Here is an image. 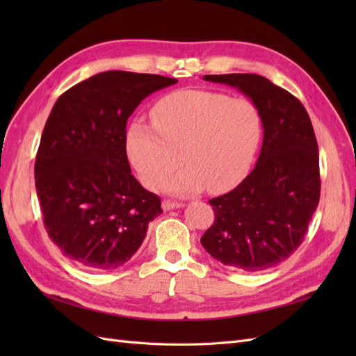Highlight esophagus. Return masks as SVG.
Returning <instances> with one entry per match:
<instances>
[{
    "instance_id": "obj_1",
    "label": "esophagus",
    "mask_w": 356,
    "mask_h": 356,
    "mask_svg": "<svg viewBox=\"0 0 356 356\" xmlns=\"http://www.w3.org/2000/svg\"><path fill=\"white\" fill-rule=\"evenodd\" d=\"M181 207H182V203L175 202V200H163V203H161V208H163L165 211L177 209V208H181Z\"/></svg>"
}]
</instances>
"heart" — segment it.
I'll list each match as a JSON object with an SVG mask.
<instances>
[{
  "label": "heart",
  "instance_id": "heart-1",
  "mask_svg": "<svg viewBox=\"0 0 356 356\" xmlns=\"http://www.w3.org/2000/svg\"><path fill=\"white\" fill-rule=\"evenodd\" d=\"M149 117L152 126L134 122L127 129L129 160L153 190L184 160L188 166L168 182L170 191L181 195L204 186L212 193L238 186L252 166L263 135L257 105L220 92H174L153 106Z\"/></svg>",
  "mask_w": 356,
  "mask_h": 356
}]
</instances>
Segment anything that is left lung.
<instances>
[{"instance_id":"obj_1","label":"left lung","mask_w":356,"mask_h":356,"mask_svg":"<svg viewBox=\"0 0 356 356\" xmlns=\"http://www.w3.org/2000/svg\"><path fill=\"white\" fill-rule=\"evenodd\" d=\"M257 105L263 145L241 184L211 199L215 220L200 243L215 260L254 273L285 261L305 239L321 195L319 152L309 114L294 95L257 74L204 75Z\"/></svg>"}]
</instances>
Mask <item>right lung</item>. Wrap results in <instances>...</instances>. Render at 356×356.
Masks as SVG:
<instances>
[{
  "mask_svg": "<svg viewBox=\"0 0 356 356\" xmlns=\"http://www.w3.org/2000/svg\"><path fill=\"white\" fill-rule=\"evenodd\" d=\"M177 79L106 71L62 93L35 157V188L49 238L75 264L113 270L131 260L163 212L131 174L126 123L148 95Z\"/></svg>",
  "mask_w": 356,
  "mask_h": 356,
  "instance_id": "1",
  "label": "right lung"
}]
</instances>
